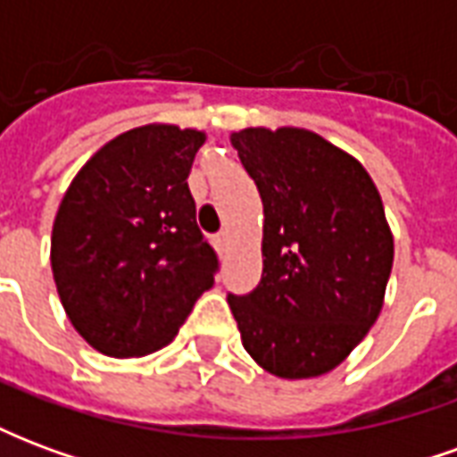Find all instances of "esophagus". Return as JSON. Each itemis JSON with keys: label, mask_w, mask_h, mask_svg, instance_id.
<instances>
[{"label": "esophagus", "mask_w": 457, "mask_h": 457, "mask_svg": "<svg viewBox=\"0 0 457 457\" xmlns=\"http://www.w3.org/2000/svg\"><path fill=\"white\" fill-rule=\"evenodd\" d=\"M215 247H218L220 252H225V247H228V232H220L218 237H215Z\"/></svg>", "instance_id": "34e87169"}]
</instances>
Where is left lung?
Instances as JSON below:
<instances>
[{
  "label": "left lung",
  "instance_id": "obj_1",
  "mask_svg": "<svg viewBox=\"0 0 457 457\" xmlns=\"http://www.w3.org/2000/svg\"><path fill=\"white\" fill-rule=\"evenodd\" d=\"M232 146L264 205L262 281L228 296L252 360L284 379L336 370L384 306L394 237L360 161L316 131L247 127Z\"/></svg>",
  "mask_w": 457,
  "mask_h": 457
}]
</instances>
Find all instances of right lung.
Listing matches in <instances>:
<instances>
[{"label":"right lung","mask_w":457,"mask_h":457,"mask_svg":"<svg viewBox=\"0 0 457 457\" xmlns=\"http://www.w3.org/2000/svg\"><path fill=\"white\" fill-rule=\"evenodd\" d=\"M205 131L144 124L78 170L55 212L51 269L73 328L110 357L169 345L218 257L198 222L188 173Z\"/></svg>","instance_id":"add662e5"}]
</instances>
